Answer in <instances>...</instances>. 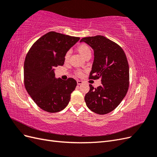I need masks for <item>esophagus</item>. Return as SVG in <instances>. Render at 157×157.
<instances>
[{
	"label": "esophagus",
	"mask_w": 157,
	"mask_h": 157,
	"mask_svg": "<svg viewBox=\"0 0 157 157\" xmlns=\"http://www.w3.org/2000/svg\"><path fill=\"white\" fill-rule=\"evenodd\" d=\"M77 82L78 85H80V84H82L83 83V81H82V80H78Z\"/></svg>",
	"instance_id": "1"
}]
</instances>
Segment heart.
Segmentation results:
<instances>
[{
	"label": "heart",
	"mask_w": 157,
	"mask_h": 157,
	"mask_svg": "<svg viewBox=\"0 0 157 157\" xmlns=\"http://www.w3.org/2000/svg\"><path fill=\"white\" fill-rule=\"evenodd\" d=\"M77 50H78L79 53L81 54L85 58H86L87 57H88V56H91V55H92L91 49H90L89 46L87 45L86 44H84V43L80 44L77 47ZM69 57H70V52H66V54H65V56H64L65 62H67V61L69 60ZM75 74L78 75V76H80L82 74V73L81 71L77 70V71H75Z\"/></svg>",
	"instance_id": "b5f03b06"
}]
</instances>
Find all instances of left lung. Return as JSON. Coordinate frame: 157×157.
<instances>
[{
  "instance_id": "8db88e82",
  "label": "left lung",
  "mask_w": 157,
  "mask_h": 157,
  "mask_svg": "<svg viewBox=\"0 0 157 157\" xmlns=\"http://www.w3.org/2000/svg\"><path fill=\"white\" fill-rule=\"evenodd\" d=\"M80 42L90 45L94 52L89 78L101 81L97 88L90 84L85 102L94 113L105 115L117 108L128 92L130 75L126 56L116 42L101 35L84 37Z\"/></svg>"
}]
</instances>
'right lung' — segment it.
I'll list each match as a JSON object with an SVG mask.
<instances>
[{"label": "right lung", "instance_id": "1", "mask_svg": "<svg viewBox=\"0 0 157 157\" xmlns=\"http://www.w3.org/2000/svg\"><path fill=\"white\" fill-rule=\"evenodd\" d=\"M80 39L55 31L42 36L32 45L24 62V85L36 105L48 113L64 109L77 81L55 78L54 68L64 64V56Z\"/></svg>", "mask_w": 157, "mask_h": 157}]
</instances>
